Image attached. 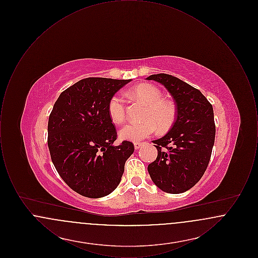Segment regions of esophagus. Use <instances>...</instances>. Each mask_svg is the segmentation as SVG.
I'll use <instances>...</instances> for the list:
<instances>
[{"instance_id":"esophagus-1","label":"esophagus","mask_w":258,"mask_h":258,"mask_svg":"<svg viewBox=\"0 0 258 258\" xmlns=\"http://www.w3.org/2000/svg\"><path fill=\"white\" fill-rule=\"evenodd\" d=\"M143 145V143H140V142H135V150H138L139 148L141 147Z\"/></svg>"}]
</instances>
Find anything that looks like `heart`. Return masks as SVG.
I'll return each instance as SVG.
<instances>
[{
    "instance_id": "b5f03b06",
    "label": "heart",
    "mask_w": 258,
    "mask_h": 258,
    "mask_svg": "<svg viewBox=\"0 0 258 258\" xmlns=\"http://www.w3.org/2000/svg\"><path fill=\"white\" fill-rule=\"evenodd\" d=\"M130 93L135 99L147 105L143 115L146 120L125 123L119 132L122 139L138 142L155 135L159 127L160 132L168 131L175 123L176 106L171 100L161 98L162 94L158 87L142 83L134 87ZM107 109L114 123H123L125 118V106L123 98L119 95H114L109 99Z\"/></svg>"
}]
</instances>
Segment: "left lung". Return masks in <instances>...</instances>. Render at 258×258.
I'll list each match as a JSON object with an SVG mask.
<instances>
[{"label": "left lung", "mask_w": 258, "mask_h": 258, "mask_svg": "<svg viewBox=\"0 0 258 258\" xmlns=\"http://www.w3.org/2000/svg\"><path fill=\"white\" fill-rule=\"evenodd\" d=\"M146 79L165 87L177 109L170 131L153 141L158 157L148 172L162 191L182 194L197 184L208 166L216 135L213 106L199 90L175 76L152 74Z\"/></svg>", "instance_id": "left-lung-1"}]
</instances>
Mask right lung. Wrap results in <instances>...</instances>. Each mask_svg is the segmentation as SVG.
I'll list each match as a JSON object with an SVG mask.
<instances>
[{"label":"right lung","mask_w":258,"mask_h":258,"mask_svg":"<svg viewBox=\"0 0 258 258\" xmlns=\"http://www.w3.org/2000/svg\"><path fill=\"white\" fill-rule=\"evenodd\" d=\"M132 79L89 77L64 90L48 120L52 162L64 183L83 197L100 198L121 182L124 163L135 147L113 145L117 133L108 102Z\"/></svg>","instance_id":"obj_1"}]
</instances>
